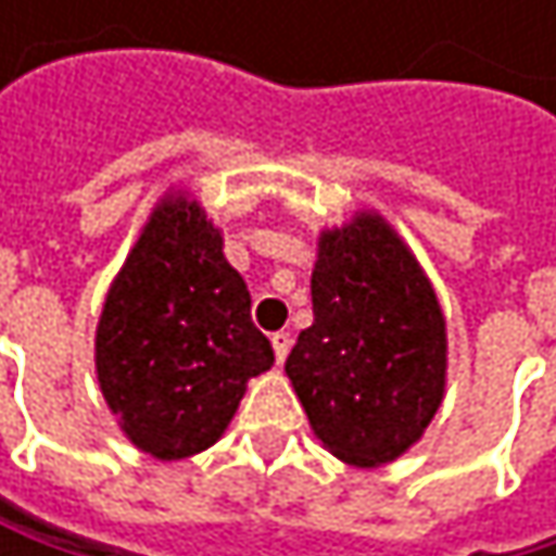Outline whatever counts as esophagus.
I'll list each match as a JSON object with an SVG mask.
<instances>
[{"label":"esophagus","instance_id":"34e87169","mask_svg":"<svg viewBox=\"0 0 556 556\" xmlns=\"http://www.w3.org/2000/svg\"><path fill=\"white\" fill-rule=\"evenodd\" d=\"M270 341H274V354H277V361L282 364V361H286V354H289V348H292V338H289L286 331H277Z\"/></svg>","mask_w":556,"mask_h":556}]
</instances>
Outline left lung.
<instances>
[{
    "instance_id": "left-lung-1",
    "label": "left lung",
    "mask_w": 556,
    "mask_h": 556,
    "mask_svg": "<svg viewBox=\"0 0 556 556\" xmlns=\"http://www.w3.org/2000/svg\"><path fill=\"white\" fill-rule=\"evenodd\" d=\"M315 321L286 357L315 438L351 467L421 441L447 387V321L412 248L374 208L318 235Z\"/></svg>"
}]
</instances>
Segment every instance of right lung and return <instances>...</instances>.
I'll return each mask as SVG.
<instances>
[{"label":"right lung","instance_id":"1","mask_svg":"<svg viewBox=\"0 0 556 556\" xmlns=\"http://www.w3.org/2000/svg\"><path fill=\"white\" fill-rule=\"evenodd\" d=\"M222 228L167 189L112 279L96 325V377L125 438L154 460L212 447L248 380L274 367Z\"/></svg>","mask_w":556,"mask_h":556}]
</instances>
